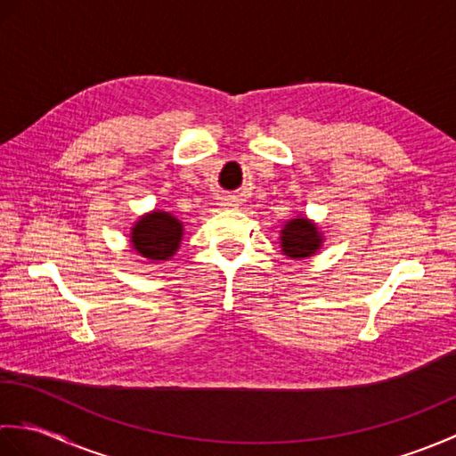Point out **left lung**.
I'll return each mask as SVG.
<instances>
[{"instance_id":"left-lung-1","label":"left lung","mask_w":456,"mask_h":456,"mask_svg":"<svg viewBox=\"0 0 456 456\" xmlns=\"http://www.w3.org/2000/svg\"><path fill=\"white\" fill-rule=\"evenodd\" d=\"M280 247L282 253L289 258H307L315 255L323 243V235L312 219L297 217L289 219L284 229L280 231Z\"/></svg>"}]
</instances>
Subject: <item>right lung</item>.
Wrapping results in <instances>:
<instances>
[{
	"label": "right lung",
	"instance_id": "1",
	"mask_svg": "<svg viewBox=\"0 0 456 456\" xmlns=\"http://www.w3.org/2000/svg\"><path fill=\"white\" fill-rule=\"evenodd\" d=\"M182 223L168 211H151L131 229V245L149 260H168L182 240Z\"/></svg>",
	"mask_w": 456,
	"mask_h": 456
}]
</instances>
